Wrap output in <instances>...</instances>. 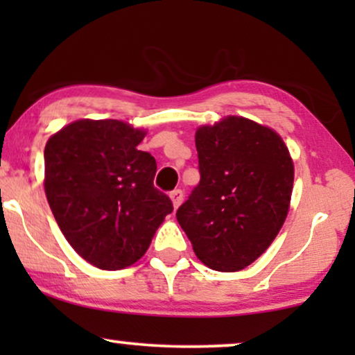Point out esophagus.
Returning <instances> with one entry per match:
<instances>
[{"label": "esophagus", "mask_w": 355, "mask_h": 355, "mask_svg": "<svg viewBox=\"0 0 355 355\" xmlns=\"http://www.w3.org/2000/svg\"><path fill=\"white\" fill-rule=\"evenodd\" d=\"M169 197H171L174 208H178L184 200V192L181 191V189H174V191L169 192Z\"/></svg>", "instance_id": "1"}]
</instances>
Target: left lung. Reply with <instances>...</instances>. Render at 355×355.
<instances>
[{"mask_svg": "<svg viewBox=\"0 0 355 355\" xmlns=\"http://www.w3.org/2000/svg\"><path fill=\"white\" fill-rule=\"evenodd\" d=\"M200 182L178 208L193 252L218 271H239L268 249L288 216L294 164L270 128L230 116L196 132Z\"/></svg>", "mask_w": 355, "mask_h": 355, "instance_id": "1", "label": "left lung"}]
</instances>
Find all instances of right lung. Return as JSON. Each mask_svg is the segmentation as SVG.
I'll use <instances>...</instances> for the list:
<instances>
[{
	"label": "right lung",
	"mask_w": 355,
	"mask_h": 355,
	"mask_svg": "<svg viewBox=\"0 0 355 355\" xmlns=\"http://www.w3.org/2000/svg\"><path fill=\"white\" fill-rule=\"evenodd\" d=\"M144 137L123 121L80 119L46 142L48 203L72 249L96 268L135 263L173 211L153 186L157 162L137 148Z\"/></svg>",
	"instance_id": "add662e5"
}]
</instances>
